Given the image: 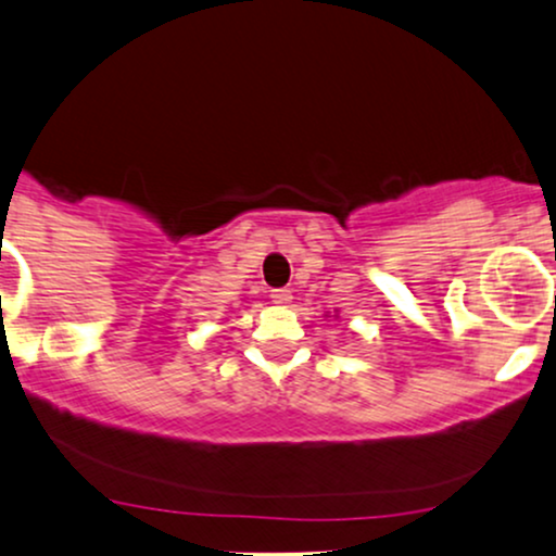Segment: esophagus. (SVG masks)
<instances>
[{"label":"esophagus","mask_w":556,"mask_h":556,"mask_svg":"<svg viewBox=\"0 0 556 556\" xmlns=\"http://www.w3.org/2000/svg\"><path fill=\"white\" fill-rule=\"evenodd\" d=\"M271 302H274V305H290V302H292V292L290 290H274L271 292Z\"/></svg>","instance_id":"esophagus-1"}]
</instances>
